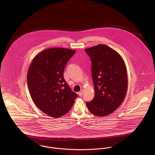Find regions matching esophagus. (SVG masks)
I'll list each match as a JSON object with an SVG mask.
<instances>
[{"label": "esophagus", "instance_id": "obj_1", "mask_svg": "<svg viewBox=\"0 0 155 155\" xmlns=\"http://www.w3.org/2000/svg\"><path fill=\"white\" fill-rule=\"evenodd\" d=\"M84 93V89H81V91H80L78 92V95H79V96H82Z\"/></svg>", "mask_w": 155, "mask_h": 155}]
</instances>
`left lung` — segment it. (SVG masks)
<instances>
[{
    "instance_id": "obj_1",
    "label": "left lung",
    "mask_w": 155,
    "mask_h": 155,
    "mask_svg": "<svg viewBox=\"0 0 155 155\" xmlns=\"http://www.w3.org/2000/svg\"><path fill=\"white\" fill-rule=\"evenodd\" d=\"M92 63L95 96L87 102L89 111L96 116H105L116 110L125 98L128 77L121 55L106 45L87 48Z\"/></svg>"
}]
</instances>
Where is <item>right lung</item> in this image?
<instances>
[{
    "label": "right lung",
    "mask_w": 155,
    "mask_h": 155,
    "mask_svg": "<svg viewBox=\"0 0 155 155\" xmlns=\"http://www.w3.org/2000/svg\"><path fill=\"white\" fill-rule=\"evenodd\" d=\"M75 52L64 48H49L37 54L29 67L27 84L32 99L52 117L66 114L77 97L63 77L67 63Z\"/></svg>",
    "instance_id": "obj_1"
}]
</instances>
